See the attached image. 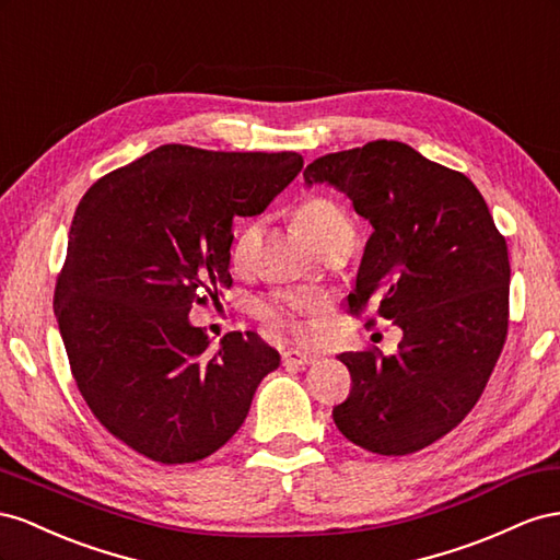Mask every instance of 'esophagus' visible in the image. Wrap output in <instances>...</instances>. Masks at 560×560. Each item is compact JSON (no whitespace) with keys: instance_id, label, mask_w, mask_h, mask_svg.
<instances>
[{"instance_id":"34e87169","label":"esophagus","mask_w":560,"mask_h":560,"mask_svg":"<svg viewBox=\"0 0 560 560\" xmlns=\"http://www.w3.org/2000/svg\"><path fill=\"white\" fill-rule=\"evenodd\" d=\"M281 361H283V365H295V369H300V365H310V363H314V361H316V357H314V354H307V351L289 349V351H283Z\"/></svg>"}]
</instances>
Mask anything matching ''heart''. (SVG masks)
Segmentation results:
<instances>
[{
  "label": "heart",
  "mask_w": 560,
  "mask_h": 560,
  "mask_svg": "<svg viewBox=\"0 0 560 560\" xmlns=\"http://www.w3.org/2000/svg\"><path fill=\"white\" fill-rule=\"evenodd\" d=\"M293 218L298 222V228L302 230V234H305L316 248H322L324 244L332 242V238H338L342 234H354L347 213L342 211V206H338L328 197L305 199L295 209ZM258 236L260 232L255 222L242 228V232L236 234L234 246H232V258L236 265H244L250 258L255 244H258ZM322 310L324 307L318 300L291 298V295H275L262 305V314L267 318H271V322L279 326H289L295 332H305L307 324L302 322V318L322 314Z\"/></svg>",
  "instance_id": "1"
}]
</instances>
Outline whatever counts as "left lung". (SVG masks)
I'll use <instances>...</instances> for the list:
<instances>
[{
  "label": "left lung",
  "mask_w": 560,
  "mask_h": 560,
  "mask_svg": "<svg viewBox=\"0 0 560 560\" xmlns=\"http://www.w3.org/2000/svg\"><path fill=\"white\" fill-rule=\"evenodd\" d=\"M328 185L373 225L351 312L401 328L396 354L345 351L351 392L332 408L342 434L377 455H408L448 434L481 398L509 326V255L488 203L457 171L406 142L318 156Z\"/></svg>",
  "instance_id": "1"
}]
</instances>
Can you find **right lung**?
Returning <instances> with one entry per match:
<instances>
[{"mask_svg": "<svg viewBox=\"0 0 560 560\" xmlns=\"http://www.w3.org/2000/svg\"><path fill=\"white\" fill-rule=\"evenodd\" d=\"M298 152L162 145L79 201L54 312L70 369L112 436L162 465L222 448L279 369L255 332L218 347L189 310L230 289L236 215H260L302 171ZM206 300V298H203Z\"/></svg>", "mask_w": 560, "mask_h": 560, "instance_id": "right-lung-1", "label": "right lung"}]
</instances>
